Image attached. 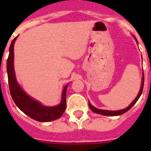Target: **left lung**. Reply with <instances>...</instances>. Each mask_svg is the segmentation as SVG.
<instances>
[{"mask_svg":"<svg viewBox=\"0 0 151 151\" xmlns=\"http://www.w3.org/2000/svg\"><path fill=\"white\" fill-rule=\"evenodd\" d=\"M135 39H136V38H135ZM136 41H137V39H136ZM137 42H138V41H137ZM144 82H145V76H144V74H143V77H142V83H141V89H140L139 94H138V96L136 97L135 99H134V101H133L132 102V104H131L129 105V106H128V107L125 108V109H123V110H116V111H110V110H100V109H97V108H95V107H94V106H92V105L90 103L88 102L89 107H90V109L93 112H94V113H99V114H101V115L111 116H113L122 115V114L125 113V112H127L128 110H130L131 108H132L133 106V105H134V104H135V103L137 102V101H138V100L139 99L140 96L141 95V94H142V91H143Z\"/></svg>","mask_w":151,"mask_h":151,"instance_id":"left-lung-1","label":"left lung"}]
</instances>
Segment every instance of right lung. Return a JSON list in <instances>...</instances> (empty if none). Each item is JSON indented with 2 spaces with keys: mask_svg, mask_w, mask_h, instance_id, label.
<instances>
[{
  "mask_svg": "<svg viewBox=\"0 0 151 151\" xmlns=\"http://www.w3.org/2000/svg\"><path fill=\"white\" fill-rule=\"evenodd\" d=\"M17 37L18 36H17L10 44V53L6 62L8 82L12 98L16 105L19 108V110L35 120L39 122H49L57 119L63 114L66 110V88L68 85H66L63 90L62 101L60 104L55 106H43L41 104V103L26 94V92L17 83L13 68V47Z\"/></svg>",
  "mask_w": 151,
  "mask_h": 151,
  "instance_id": "add662e5",
  "label": "right lung"
}]
</instances>
